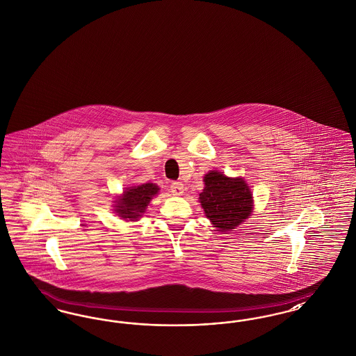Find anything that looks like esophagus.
<instances>
[{"label":"esophagus","instance_id":"1","mask_svg":"<svg viewBox=\"0 0 356 356\" xmlns=\"http://www.w3.org/2000/svg\"><path fill=\"white\" fill-rule=\"evenodd\" d=\"M170 192L175 196H181L184 193V186L181 183H172L170 184Z\"/></svg>","mask_w":356,"mask_h":356}]
</instances>
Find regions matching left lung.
Listing matches in <instances>:
<instances>
[{
    "instance_id": "left-lung-1",
    "label": "left lung",
    "mask_w": 356,
    "mask_h": 356,
    "mask_svg": "<svg viewBox=\"0 0 356 356\" xmlns=\"http://www.w3.org/2000/svg\"><path fill=\"white\" fill-rule=\"evenodd\" d=\"M204 184L199 200L205 216L219 232L232 231L251 216L254 200L244 179L211 170L204 176Z\"/></svg>"
}]
</instances>
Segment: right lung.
Masks as SVG:
<instances>
[{
  "label": "right lung",
  "instance_id": "1",
  "mask_svg": "<svg viewBox=\"0 0 356 356\" xmlns=\"http://www.w3.org/2000/svg\"><path fill=\"white\" fill-rule=\"evenodd\" d=\"M159 191L160 188L153 183L125 188L124 193L115 202V212L124 220H137Z\"/></svg>",
  "mask_w": 356,
  "mask_h": 356
}]
</instances>
